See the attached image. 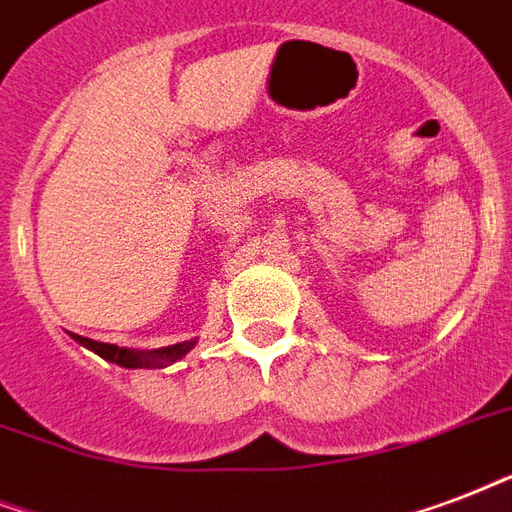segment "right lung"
Masks as SVG:
<instances>
[{"mask_svg":"<svg viewBox=\"0 0 512 512\" xmlns=\"http://www.w3.org/2000/svg\"><path fill=\"white\" fill-rule=\"evenodd\" d=\"M74 341L85 346V349L96 351L99 357H104L107 362H115L120 368H166L171 362H177L185 357L187 351L195 346L193 341L174 343V346H163V349L152 351H136V349H123V346H115V343H99L91 341V338H83V335H74Z\"/></svg>","mask_w":512,"mask_h":512,"instance_id":"1","label":"right lung"}]
</instances>
